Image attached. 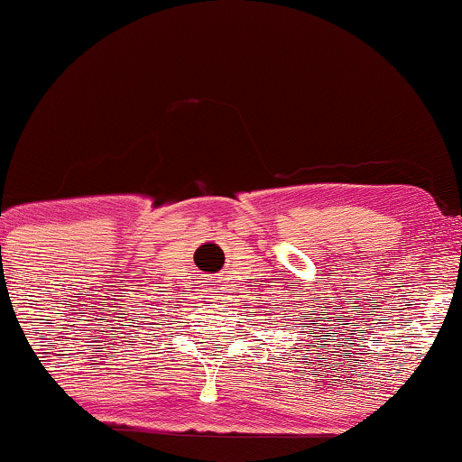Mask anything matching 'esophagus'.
<instances>
[{"mask_svg":"<svg viewBox=\"0 0 462 462\" xmlns=\"http://www.w3.org/2000/svg\"><path fill=\"white\" fill-rule=\"evenodd\" d=\"M209 292H216V288H214V290H209Z\"/></svg>","mask_w":462,"mask_h":462,"instance_id":"1","label":"esophagus"}]
</instances>
